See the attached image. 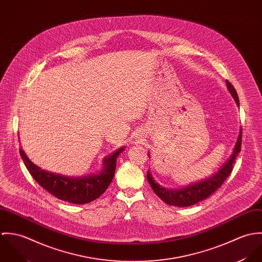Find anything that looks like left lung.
<instances>
[{
  "instance_id": "left-lung-1",
  "label": "left lung",
  "mask_w": 262,
  "mask_h": 262,
  "mask_svg": "<svg viewBox=\"0 0 262 262\" xmlns=\"http://www.w3.org/2000/svg\"><path fill=\"white\" fill-rule=\"evenodd\" d=\"M226 82H227L228 91L230 92L231 96L234 98L237 106L239 107V99H238L237 92L235 91L231 82H229L228 80H226ZM241 141H242V129L240 128L237 142L235 144V147L230 158L221 166L218 172H216L210 178H207L198 183L188 185L187 187H180V188H165L158 185L157 183H155L151 173L148 171L147 172L148 183L152 187L153 191L156 193V195L159 196L167 205L176 206V207L192 206L209 198L213 192H215L223 185L225 180L230 176L233 169V163L235 162V159L241 150Z\"/></svg>"
}]
</instances>
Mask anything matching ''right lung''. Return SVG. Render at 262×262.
Returning a JSON list of instances; mask_svg holds the SVG:
<instances>
[{
    "label": "right lung",
    "mask_w": 262,
    "mask_h": 262,
    "mask_svg": "<svg viewBox=\"0 0 262 262\" xmlns=\"http://www.w3.org/2000/svg\"><path fill=\"white\" fill-rule=\"evenodd\" d=\"M124 148L125 147H121L109 156H106L103 160L104 165L101 171L77 178L45 171L31 162L23 150L20 149V154L30 174L40 187L64 202L72 204H88L102 195L110 186L115 174L117 157Z\"/></svg>",
    "instance_id": "1"
}]
</instances>
